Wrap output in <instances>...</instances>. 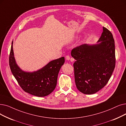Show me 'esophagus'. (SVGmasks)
I'll return each instance as SVG.
<instances>
[{
  "label": "esophagus",
  "mask_w": 126,
  "mask_h": 126,
  "mask_svg": "<svg viewBox=\"0 0 126 126\" xmlns=\"http://www.w3.org/2000/svg\"><path fill=\"white\" fill-rule=\"evenodd\" d=\"M65 59H66V60H67V61H69V60H70V57H69V56H66V57H65ZM74 60H73V59L71 60V61H74Z\"/></svg>",
  "instance_id": "1"
}]
</instances>
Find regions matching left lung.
Segmentation results:
<instances>
[{
    "label": "left lung",
    "mask_w": 126,
    "mask_h": 126,
    "mask_svg": "<svg viewBox=\"0 0 126 126\" xmlns=\"http://www.w3.org/2000/svg\"><path fill=\"white\" fill-rule=\"evenodd\" d=\"M115 42L111 32L103 27L95 44H84L72 50L77 88L84 94H93L105 86L115 66Z\"/></svg>",
    "instance_id": "obj_1"
}]
</instances>
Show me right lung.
Returning <instances> with one entry per match:
<instances>
[{"label": "right lung", "instance_id": "1", "mask_svg": "<svg viewBox=\"0 0 126 126\" xmlns=\"http://www.w3.org/2000/svg\"><path fill=\"white\" fill-rule=\"evenodd\" d=\"M13 41L9 57L12 73L23 90L37 97L49 95L55 89L60 68L65 62L64 57L52 60L42 68L34 72H26L17 65L14 57Z\"/></svg>", "mask_w": 126, "mask_h": 126}]
</instances>
